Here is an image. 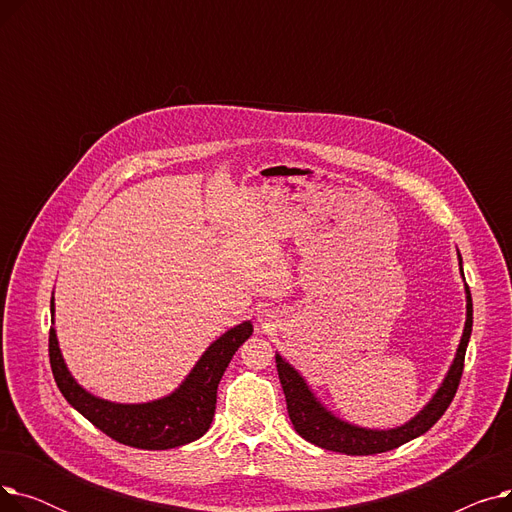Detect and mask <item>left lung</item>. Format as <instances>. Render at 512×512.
Returning a JSON list of instances; mask_svg holds the SVG:
<instances>
[{
	"label": "left lung",
	"mask_w": 512,
	"mask_h": 512,
	"mask_svg": "<svg viewBox=\"0 0 512 512\" xmlns=\"http://www.w3.org/2000/svg\"><path fill=\"white\" fill-rule=\"evenodd\" d=\"M463 270V267H461ZM471 328H473V301H471V292L467 286V324L465 332L459 344V351H456V359L446 375L444 384L436 392V396L429 400V405L409 423L396 429H388V432H378V429H363L355 427L351 423H344L336 419L332 413H328L324 407L319 405L307 384L303 382L301 375L294 371L280 355H276V367L280 375V384L286 396V409L288 417L297 429V434L305 438L307 442L334 450V452H344V454H353V456H363V454H378V452H388L405 442L425 434L429 427H432L450 407V402L456 394V388L461 384V375L465 369V353H467V344L471 338Z\"/></svg>",
	"instance_id": "left-lung-1"
}]
</instances>
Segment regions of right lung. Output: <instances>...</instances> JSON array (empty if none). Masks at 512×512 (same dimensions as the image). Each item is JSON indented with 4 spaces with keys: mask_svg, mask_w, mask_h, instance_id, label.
I'll return each instance as SVG.
<instances>
[{
    "mask_svg": "<svg viewBox=\"0 0 512 512\" xmlns=\"http://www.w3.org/2000/svg\"><path fill=\"white\" fill-rule=\"evenodd\" d=\"M53 313V299H51ZM253 334L249 321L228 330L199 359L182 386L147 405H114L91 396L68 373L53 326L49 328V363L60 392L70 405L112 440L143 450H168L201 438L215 413L222 375L240 344Z\"/></svg>",
    "mask_w": 512,
    "mask_h": 512,
    "instance_id": "obj_1",
    "label": "right lung"
}]
</instances>
